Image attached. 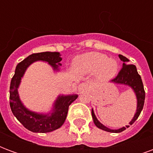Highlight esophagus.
Returning a JSON list of instances; mask_svg holds the SVG:
<instances>
[{"label": "esophagus", "instance_id": "1", "mask_svg": "<svg viewBox=\"0 0 153 153\" xmlns=\"http://www.w3.org/2000/svg\"><path fill=\"white\" fill-rule=\"evenodd\" d=\"M88 89H89V87H88V84L86 83H81L79 86V92H80V93H83L84 91H88Z\"/></svg>", "mask_w": 153, "mask_h": 153}]
</instances>
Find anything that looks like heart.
Returning <instances> with one entry per match:
<instances>
[{
  "instance_id": "b5f03b06",
  "label": "heart",
  "mask_w": 153,
  "mask_h": 153,
  "mask_svg": "<svg viewBox=\"0 0 153 153\" xmlns=\"http://www.w3.org/2000/svg\"><path fill=\"white\" fill-rule=\"evenodd\" d=\"M118 66L115 59L96 51L82 54L73 61V69L76 73L87 74L95 72L97 78L103 81L112 79L118 71Z\"/></svg>"
}]
</instances>
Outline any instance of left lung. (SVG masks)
Listing matches in <instances>:
<instances>
[{
  "label": "left lung",
  "instance_id": "obj_1",
  "mask_svg": "<svg viewBox=\"0 0 153 153\" xmlns=\"http://www.w3.org/2000/svg\"><path fill=\"white\" fill-rule=\"evenodd\" d=\"M119 58L123 61L122 69L119 72L118 75L115 77L114 79L111 81V83L125 85V86H128L129 88H131L136 96L137 108H136V111H135L134 117L128 123V125H125V127L124 126V127L117 128V129H111L102 124L96 117L93 109H92V116H93V122H94L95 125L97 128L105 130V131L110 132V133H120L126 129V128H128L129 125H133L140 115L143 105H144L145 91L143 88V84L142 82L141 77L138 74L136 66L134 65H128V62L129 61L128 59H127L125 56H123L122 55H119Z\"/></svg>",
  "mask_w": 153,
  "mask_h": 153
}]
</instances>
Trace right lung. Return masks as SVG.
<instances>
[{"mask_svg":"<svg viewBox=\"0 0 153 153\" xmlns=\"http://www.w3.org/2000/svg\"><path fill=\"white\" fill-rule=\"evenodd\" d=\"M60 52H40L28 56L17 65L15 75L10 87V105L12 113L25 128L33 133H48L62 126L65 120L69 106L78 97L77 94L58 95L51 110L47 113H38L28 109L22 102L19 94V87L26 70L36 61L47 62L54 71H60L61 57Z\"/></svg>","mask_w":153,"mask_h":153,"instance_id":"obj_1","label":"right lung"}]
</instances>
